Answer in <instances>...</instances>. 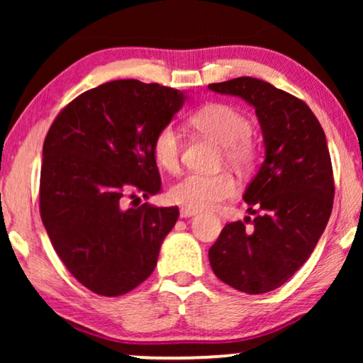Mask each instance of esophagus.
Listing matches in <instances>:
<instances>
[{"label": "esophagus", "instance_id": "obj_1", "mask_svg": "<svg viewBox=\"0 0 363 363\" xmlns=\"http://www.w3.org/2000/svg\"><path fill=\"white\" fill-rule=\"evenodd\" d=\"M196 210H190V208H182L180 210V216L182 218H191V216H195L196 215Z\"/></svg>", "mask_w": 363, "mask_h": 363}]
</instances>
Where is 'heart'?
I'll list each match as a JSON object with an SVG mask.
<instances>
[{
	"label": "heart",
	"mask_w": 363,
	"mask_h": 363,
	"mask_svg": "<svg viewBox=\"0 0 363 363\" xmlns=\"http://www.w3.org/2000/svg\"><path fill=\"white\" fill-rule=\"evenodd\" d=\"M191 127L223 147V160L247 170L256 163L257 147L251 140L252 125L245 113L226 104H206L190 116ZM182 137L172 125L162 127L152 142V152L158 165L167 172H177L182 160ZM236 193V180L230 172L215 175L190 173L170 188V198L177 205L190 210H210Z\"/></svg>",
	"instance_id": "obj_1"
}]
</instances>
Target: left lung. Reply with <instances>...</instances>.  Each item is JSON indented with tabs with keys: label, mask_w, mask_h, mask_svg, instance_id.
<instances>
[{
	"label": "left lung",
	"mask_w": 363,
	"mask_h": 363,
	"mask_svg": "<svg viewBox=\"0 0 363 363\" xmlns=\"http://www.w3.org/2000/svg\"><path fill=\"white\" fill-rule=\"evenodd\" d=\"M256 108L266 158L245 193L252 215L228 223L210 247L218 279L246 294L281 287L309 259L334 205V173L325 133L301 99L255 77L210 84Z\"/></svg>",
	"instance_id": "obj_1"
}]
</instances>
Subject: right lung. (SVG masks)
<instances>
[{"instance_id": "1", "label": "right lung", "mask_w": 363, "mask_h": 363, "mask_svg": "<svg viewBox=\"0 0 363 363\" xmlns=\"http://www.w3.org/2000/svg\"><path fill=\"white\" fill-rule=\"evenodd\" d=\"M183 102L160 84L106 82L69 102L44 138L43 225L69 272L99 296L140 286L178 220L177 206L123 208V200L160 191L152 142Z\"/></svg>"}]
</instances>
